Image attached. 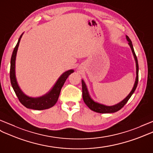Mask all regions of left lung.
I'll return each mask as SVG.
<instances>
[{
  "mask_svg": "<svg viewBox=\"0 0 153 153\" xmlns=\"http://www.w3.org/2000/svg\"><path fill=\"white\" fill-rule=\"evenodd\" d=\"M126 39L128 42V44L131 48V50L132 51V53L134 56L135 60H136V81H135V84L134 85V87L132 89V91H130V93L129 94V95L126 97L120 103L117 104L114 106H105L101 105V104H99L96 102L95 101L93 100L90 97L89 95L88 89L86 88V85H85L84 82L83 81V80H82V97H83V100L84 102L85 103L89 108H90L91 110L95 111V112L97 113H101V114H107V113H114L116 112V111H119L120 110H121L125 104L128 102V100H129V99L130 98V97L132 96V95L134 94V92L136 90V87L137 85V83H138V71H139V68H138V63H137V59L136 57V55L135 54L134 50L133 48V45L132 44V42L131 40L130 39V38L126 36Z\"/></svg>",
  "mask_w": 153,
  "mask_h": 153,
  "instance_id": "obj_1",
  "label": "left lung"
}]
</instances>
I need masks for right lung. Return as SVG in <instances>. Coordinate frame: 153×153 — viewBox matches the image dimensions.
<instances>
[{
    "mask_svg": "<svg viewBox=\"0 0 153 153\" xmlns=\"http://www.w3.org/2000/svg\"><path fill=\"white\" fill-rule=\"evenodd\" d=\"M22 36H23V34L20 36L19 39L16 46L14 48V50L12 55V58H11L10 72L11 84H12V88L15 93H16L19 100L22 105L25 106L26 108L30 109L38 110L48 109L49 108L53 106L56 103L59 94H60V91L62 86L64 85L66 79H68V77L71 74L74 72V71L73 69L69 70L68 71H66L59 78V79L56 82V83L55 84L53 88V89H51V91L45 95L38 98H32L24 94L23 92L21 90V89L19 87L16 80V74H15V66H16V58L17 51Z\"/></svg>",
    "mask_w": 153,
    "mask_h": 153,
    "instance_id": "1",
    "label": "right lung"
}]
</instances>
